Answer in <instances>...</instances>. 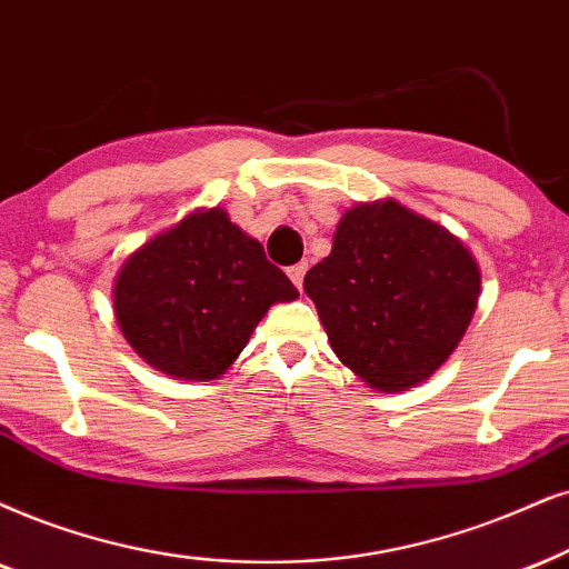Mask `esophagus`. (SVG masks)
<instances>
[{
	"instance_id": "esophagus-1",
	"label": "esophagus",
	"mask_w": 569,
	"mask_h": 569,
	"mask_svg": "<svg viewBox=\"0 0 569 569\" xmlns=\"http://www.w3.org/2000/svg\"><path fill=\"white\" fill-rule=\"evenodd\" d=\"M305 272H307L305 262H299V264H293V268H289V278H291V283L297 286V289H301V283H305Z\"/></svg>"
}]
</instances>
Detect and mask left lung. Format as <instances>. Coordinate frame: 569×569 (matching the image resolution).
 <instances>
[{
  "instance_id": "1",
  "label": "left lung",
  "mask_w": 569,
  "mask_h": 569,
  "mask_svg": "<svg viewBox=\"0 0 569 569\" xmlns=\"http://www.w3.org/2000/svg\"><path fill=\"white\" fill-rule=\"evenodd\" d=\"M305 291L336 357L370 388L397 393L428 380L462 341L480 270L443 226L383 199L343 212Z\"/></svg>"
}]
</instances>
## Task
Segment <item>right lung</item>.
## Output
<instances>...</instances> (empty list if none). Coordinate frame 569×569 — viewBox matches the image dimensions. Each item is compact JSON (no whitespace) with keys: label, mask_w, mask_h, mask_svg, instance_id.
<instances>
[{"label":"right lung","mask_w":569,"mask_h":569,"mask_svg":"<svg viewBox=\"0 0 569 569\" xmlns=\"http://www.w3.org/2000/svg\"><path fill=\"white\" fill-rule=\"evenodd\" d=\"M297 297L262 243L212 207L136 249L114 278L112 307L143 362L178 380H212L276 301Z\"/></svg>","instance_id":"obj_1"}]
</instances>
